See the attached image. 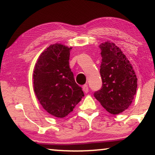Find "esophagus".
Here are the masks:
<instances>
[{"label":"esophagus","mask_w":155,"mask_h":155,"mask_svg":"<svg viewBox=\"0 0 155 155\" xmlns=\"http://www.w3.org/2000/svg\"><path fill=\"white\" fill-rule=\"evenodd\" d=\"M82 88H83V91L85 93H87L88 91H89V87H88V85H87V84H85V85H84L83 87H82Z\"/></svg>","instance_id":"34e87169"}]
</instances>
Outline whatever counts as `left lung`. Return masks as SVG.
I'll return each instance as SVG.
<instances>
[{
	"label": "left lung",
	"instance_id": "8db88e82",
	"mask_svg": "<svg viewBox=\"0 0 155 155\" xmlns=\"http://www.w3.org/2000/svg\"><path fill=\"white\" fill-rule=\"evenodd\" d=\"M99 47L103 85L94 95L107 111L116 115L127 109L132 103L137 90V78L119 47L109 41L101 44Z\"/></svg>",
	"mask_w": 155,
	"mask_h": 155
}]
</instances>
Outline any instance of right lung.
<instances>
[{
    "instance_id": "obj_1",
    "label": "right lung",
    "mask_w": 155,
    "mask_h": 155,
    "mask_svg": "<svg viewBox=\"0 0 155 155\" xmlns=\"http://www.w3.org/2000/svg\"><path fill=\"white\" fill-rule=\"evenodd\" d=\"M72 48L56 44L48 47L37 61L33 73L35 95L46 111L63 118L84 96L69 65Z\"/></svg>"
}]
</instances>
